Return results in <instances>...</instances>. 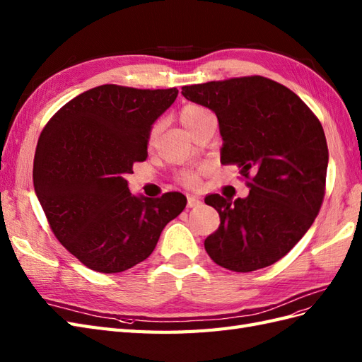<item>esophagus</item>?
<instances>
[{"label": "esophagus", "instance_id": "obj_1", "mask_svg": "<svg viewBox=\"0 0 362 362\" xmlns=\"http://www.w3.org/2000/svg\"><path fill=\"white\" fill-rule=\"evenodd\" d=\"M201 204H202V201L199 198H197V197H189L187 198V205H189L190 209L198 207V205H201Z\"/></svg>", "mask_w": 362, "mask_h": 362}]
</instances>
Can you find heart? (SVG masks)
I'll use <instances>...</instances> for the list:
<instances>
[{
  "instance_id": "1",
  "label": "heart",
  "mask_w": 362,
  "mask_h": 362,
  "mask_svg": "<svg viewBox=\"0 0 362 362\" xmlns=\"http://www.w3.org/2000/svg\"><path fill=\"white\" fill-rule=\"evenodd\" d=\"M210 115H213V114L207 108H204V106L197 105V103H189V105L182 106L180 114H178L180 122L192 135L198 131V128L204 123V120ZM157 134H158V124H153L151 129V140H153L155 136H157ZM202 172H204L202 168L181 170L177 178L182 185H185V187L194 189V187H198L201 182Z\"/></svg>"
}]
</instances>
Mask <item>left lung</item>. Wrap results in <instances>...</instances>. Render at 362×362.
<instances>
[{"label": "left lung", "mask_w": 362, "mask_h": 362, "mask_svg": "<svg viewBox=\"0 0 362 362\" xmlns=\"http://www.w3.org/2000/svg\"><path fill=\"white\" fill-rule=\"evenodd\" d=\"M187 100L219 120L222 164H236L247 198L214 193L219 228L205 251L236 272L265 268L294 248L315 221L326 193L329 151L317 115L289 88L263 76L182 86Z\"/></svg>", "instance_id": "obj_1"}]
</instances>
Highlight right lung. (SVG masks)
I'll use <instances>...</instances> for the list:
<instances>
[{"instance_id":"obj_1","label":"right lung","mask_w":362,"mask_h":362,"mask_svg":"<svg viewBox=\"0 0 362 362\" xmlns=\"http://www.w3.org/2000/svg\"><path fill=\"white\" fill-rule=\"evenodd\" d=\"M178 95L100 85L57 111L39 135L33 185L56 239L86 268L114 274L148 259L185 197H134L124 177L148 158L152 123Z\"/></svg>"}]
</instances>
